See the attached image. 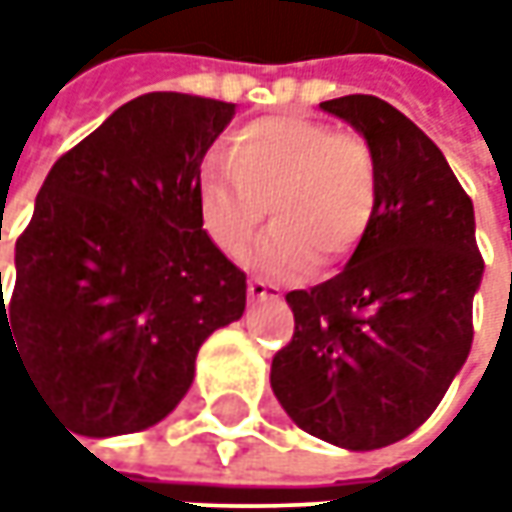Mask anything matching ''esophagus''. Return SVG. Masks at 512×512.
Masks as SVG:
<instances>
[{
  "label": "esophagus",
  "mask_w": 512,
  "mask_h": 512,
  "mask_svg": "<svg viewBox=\"0 0 512 512\" xmlns=\"http://www.w3.org/2000/svg\"><path fill=\"white\" fill-rule=\"evenodd\" d=\"M247 296H250V302H262V299H279L282 290L273 282H265V279H250L247 282Z\"/></svg>",
  "instance_id": "esophagus-1"
}]
</instances>
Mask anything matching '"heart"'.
<instances>
[{
	"label": "heart",
	"mask_w": 512,
	"mask_h": 512,
	"mask_svg": "<svg viewBox=\"0 0 512 512\" xmlns=\"http://www.w3.org/2000/svg\"><path fill=\"white\" fill-rule=\"evenodd\" d=\"M379 202L370 142L305 116H265L233 133L227 162L210 159L199 179V216L213 245L242 253L270 210L273 230L250 265L293 276L313 259L330 267L364 239Z\"/></svg>",
	"instance_id": "b5f03b06"
}]
</instances>
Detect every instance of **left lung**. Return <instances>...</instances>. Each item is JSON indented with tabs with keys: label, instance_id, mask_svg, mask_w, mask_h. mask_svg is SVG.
Segmentation results:
<instances>
[{
	"label": "left lung",
	"instance_id": "obj_1",
	"mask_svg": "<svg viewBox=\"0 0 512 512\" xmlns=\"http://www.w3.org/2000/svg\"><path fill=\"white\" fill-rule=\"evenodd\" d=\"M319 108L370 142L379 202L342 273L285 296L296 330L270 387L310 436L379 450L427 422L467 362L476 216L442 150L393 105L353 93Z\"/></svg>",
	"mask_w": 512,
	"mask_h": 512
}]
</instances>
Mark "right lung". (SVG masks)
Segmentation results:
<instances>
[{"mask_svg": "<svg viewBox=\"0 0 512 512\" xmlns=\"http://www.w3.org/2000/svg\"><path fill=\"white\" fill-rule=\"evenodd\" d=\"M236 105L145 93L56 159L16 239L2 347L79 436H122L185 399L196 353L242 319L245 273L199 216L207 148Z\"/></svg>", "mask_w": 512, "mask_h": 512, "instance_id": "right-lung-1", "label": "right lung"}]
</instances>
